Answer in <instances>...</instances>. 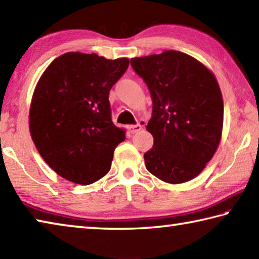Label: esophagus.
Segmentation results:
<instances>
[{
  "instance_id": "1",
  "label": "esophagus",
  "mask_w": 259,
  "mask_h": 259,
  "mask_svg": "<svg viewBox=\"0 0 259 259\" xmlns=\"http://www.w3.org/2000/svg\"><path fill=\"white\" fill-rule=\"evenodd\" d=\"M142 129H143V125L140 124V123L134 124V125H129V126H128V130H129L130 134H137L138 131H140Z\"/></svg>"
}]
</instances>
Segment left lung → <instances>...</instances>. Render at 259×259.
Wrapping results in <instances>:
<instances>
[{
    "instance_id": "left-lung-1",
    "label": "left lung",
    "mask_w": 259,
    "mask_h": 259,
    "mask_svg": "<svg viewBox=\"0 0 259 259\" xmlns=\"http://www.w3.org/2000/svg\"><path fill=\"white\" fill-rule=\"evenodd\" d=\"M130 61L153 102L146 129L154 144L144 154L146 169L169 184L191 181L211 160L222 139L224 103L216 77L181 51Z\"/></svg>"
}]
</instances>
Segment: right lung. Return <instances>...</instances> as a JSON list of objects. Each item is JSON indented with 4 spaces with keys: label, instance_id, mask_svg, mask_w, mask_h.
Instances as JSON below:
<instances>
[{
    "label": "right lung",
    "instance_id": "1",
    "mask_svg": "<svg viewBox=\"0 0 259 259\" xmlns=\"http://www.w3.org/2000/svg\"><path fill=\"white\" fill-rule=\"evenodd\" d=\"M128 66V58L66 52L43 72L30 103L29 131L60 177L89 185L109 171L125 131L112 122L108 96Z\"/></svg>",
    "mask_w": 259,
    "mask_h": 259
}]
</instances>
